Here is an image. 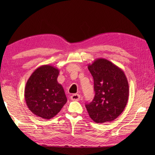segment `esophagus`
<instances>
[{
  "label": "esophagus",
  "mask_w": 155,
  "mask_h": 155,
  "mask_svg": "<svg viewBox=\"0 0 155 155\" xmlns=\"http://www.w3.org/2000/svg\"><path fill=\"white\" fill-rule=\"evenodd\" d=\"M80 95L77 94H74L71 96V100L73 101H79L80 100Z\"/></svg>",
  "instance_id": "obj_1"
}]
</instances>
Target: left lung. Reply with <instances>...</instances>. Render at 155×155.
Wrapping results in <instances>:
<instances>
[{
  "label": "left lung",
  "instance_id": "1",
  "mask_svg": "<svg viewBox=\"0 0 155 155\" xmlns=\"http://www.w3.org/2000/svg\"><path fill=\"white\" fill-rule=\"evenodd\" d=\"M88 68L94 79L95 96L85 107L96 123L114 120L122 113L129 98V83L124 71L103 58L96 59Z\"/></svg>",
  "mask_w": 155,
  "mask_h": 155
}]
</instances>
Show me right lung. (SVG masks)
<instances>
[{
	"label": "right lung",
	"instance_id": "add662e5",
	"mask_svg": "<svg viewBox=\"0 0 155 155\" xmlns=\"http://www.w3.org/2000/svg\"><path fill=\"white\" fill-rule=\"evenodd\" d=\"M59 70L42 65L31 74L26 84L25 98L33 114L45 120L52 118L67 101L63 86L58 82Z\"/></svg>",
	"mask_w": 155,
	"mask_h": 155
}]
</instances>
